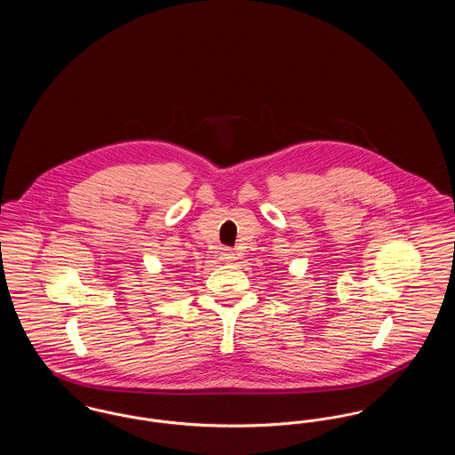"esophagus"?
Returning <instances> with one entry per match:
<instances>
[{"instance_id":"1","label":"esophagus","mask_w":455,"mask_h":455,"mask_svg":"<svg viewBox=\"0 0 455 455\" xmlns=\"http://www.w3.org/2000/svg\"><path fill=\"white\" fill-rule=\"evenodd\" d=\"M220 259L227 260V262H232V260L237 259V254H235V252H232L230 249H223V251H221Z\"/></svg>"}]
</instances>
